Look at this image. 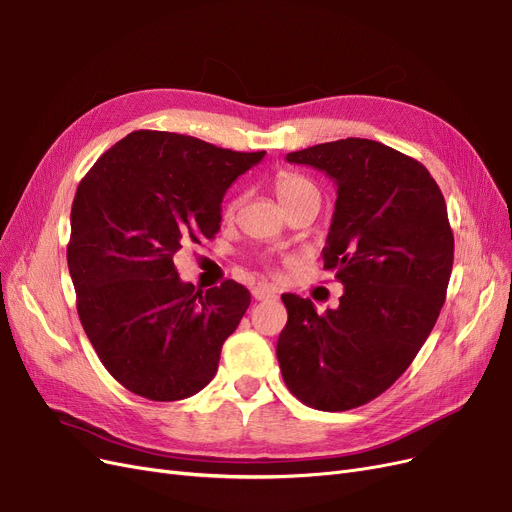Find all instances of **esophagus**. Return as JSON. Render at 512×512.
I'll return each instance as SVG.
<instances>
[{"instance_id": "34e87169", "label": "esophagus", "mask_w": 512, "mask_h": 512, "mask_svg": "<svg viewBox=\"0 0 512 512\" xmlns=\"http://www.w3.org/2000/svg\"><path fill=\"white\" fill-rule=\"evenodd\" d=\"M252 296L256 298V301H269V298H275V292L267 286H254Z\"/></svg>"}]
</instances>
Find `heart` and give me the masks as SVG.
Listing matches in <instances>:
<instances>
[{
  "label": "heart",
  "mask_w": 512,
  "mask_h": 512,
  "mask_svg": "<svg viewBox=\"0 0 512 512\" xmlns=\"http://www.w3.org/2000/svg\"><path fill=\"white\" fill-rule=\"evenodd\" d=\"M313 190H317V188L313 186L311 180L305 178V175L284 171V173H279L277 178H275V192H277V197H279V201H281V205H284V207H288L292 201H296L298 197H303V195H307V192H313ZM237 205H239V199L228 201L224 214L226 216H233Z\"/></svg>",
  "instance_id": "heart-1"
}]
</instances>
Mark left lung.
<instances>
[{"instance_id":"left-lung-1","label":"left lung","mask_w":512,"mask_h":512,"mask_svg":"<svg viewBox=\"0 0 512 512\" xmlns=\"http://www.w3.org/2000/svg\"><path fill=\"white\" fill-rule=\"evenodd\" d=\"M286 158L337 184L322 260L345 292L324 313L309 298L281 296V377L307 407L349 411L411 366L438 320L453 267L447 205L424 165L373 139L347 137Z\"/></svg>"}]
</instances>
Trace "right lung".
Returning a JSON list of instances; mask_svg holds the SVG:
<instances>
[{"label": "right lung", "mask_w": 512, "mask_h": 512, "mask_svg": "<svg viewBox=\"0 0 512 512\" xmlns=\"http://www.w3.org/2000/svg\"><path fill=\"white\" fill-rule=\"evenodd\" d=\"M262 156L133 131L78 184L67 243L76 307L101 364L129 392L169 402L214 379L250 292L233 279L207 292L184 284L173 256L216 237L226 188Z\"/></svg>", "instance_id": "add662e5"}]
</instances>
